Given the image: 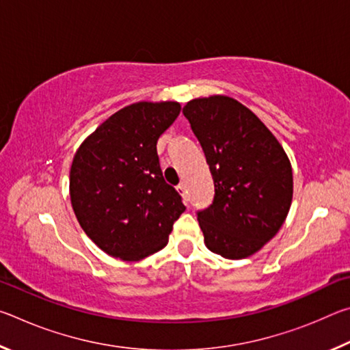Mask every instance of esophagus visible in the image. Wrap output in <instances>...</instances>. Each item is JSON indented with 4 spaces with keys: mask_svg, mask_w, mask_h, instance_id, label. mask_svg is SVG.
Returning a JSON list of instances; mask_svg holds the SVG:
<instances>
[{
    "mask_svg": "<svg viewBox=\"0 0 350 350\" xmlns=\"http://www.w3.org/2000/svg\"><path fill=\"white\" fill-rule=\"evenodd\" d=\"M176 189H177V193L180 194L183 200H188V199H187V188H185V183H179V185H177Z\"/></svg>",
    "mask_w": 350,
    "mask_h": 350,
    "instance_id": "obj_1",
    "label": "esophagus"
}]
</instances>
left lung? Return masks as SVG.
I'll return each mask as SVG.
<instances>
[{"instance_id":"obj_1","label":"left lung","mask_w":350,"mask_h":350,"mask_svg":"<svg viewBox=\"0 0 350 350\" xmlns=\"http://www.w3.org/2000/svg\"><path fill=\"white\" fill-rule=\"evenodd\" d=\"M182 112L215 182L213 204L198 213L205 245L227 259L252 256L275 238L292 205L287 154L254 112L228 96L193 98Z\"/></svg>"}]
</instances>
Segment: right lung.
<instances>
[{
    "label": "right lung",
    "mask_w": 350,
    "mask_h": 350,
    "mask_svg": "<svg viewBox=\"0 0 350 350\" xmlns=\"http://www.w3.org/2000/svg\"><path fill=\"white\" fill-rule=\"evenodd\" d=\"M180 112L177 102H135L81 142L69 196L83 232L112 258L140 260L168 244L180 196L163 180L157 140Z\"/></svg>",
    "instance_id": "add662e5"
}]
</instances>
